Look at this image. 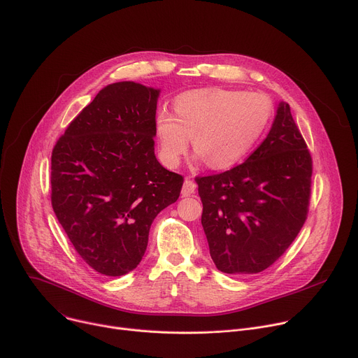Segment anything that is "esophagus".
<instances>
[{"label": "esophagus", "instance_id": "1", "mask_svg": "<svg viewBox=\"0 0 358 358\" xmlns=\"http://www.w3.org/2000/svg\"><path fill=\"white\" fill-rule=\"evenodd\" d=\"M195 189H196V184H195L191 178H185V181H184V184H182V189H181L182 196H189V195H192V194L195 192Z\"/></svg>", "mask_w": 358, "mask_h": 358}]
</instances>
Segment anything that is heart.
Masks as SVG:
<instances>
[{
	"instance_id": "heart-1",
	"label": "heart",
	"mask_w": 358,
	"mask_h": 358,
	"mask_svg": "<svg viewBox=\"0 0 358 358\" xmlns=\"http://www.w3.org/2000/svg\"><path fill=\"white\" fill-rule=\"evenodd\" d=\"M174 115L156 119V137L163 162L176 167L189 137L194 151L214 170L238 164L264 134L272 117L269 97L257 92L207 87L182 93Z\"/></svg>"
}]
</instances>
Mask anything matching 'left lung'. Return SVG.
I'll return each mask as SVG.
<instances>
[{
    "instance_id": "8db88e82",
    "label": "left lung",
    "mask_w": 358,
    "mask_h": 358,
    "mask_svg": "<svg viewBox=\"0 0 358 358\" xmlns=\"http://www.w3.org/2000/svg\"><path fill=\"white\" fill-rule=\"evenodd\" d=\"M313 162L287 103L246 162L195 177L210 255L224 273H259L292 245L310 206Z\"/></svg>"
}]
</instances>
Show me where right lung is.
Returning <instances> with one entry per match:
<instances>
[{
	"instance_id": "right-lung-1",
	"label": "right lung",
	"mask_w": 358,
	"mask_h": 358,
	"mask_svg": "<svg viewBox=\"0 0 358 358\" xmlns=\"http://www.w3.org/2000/svg\"><path fill=\"white\" fill-rule=\"evenodd\" d=\"M159 92L108 85L52 150L54 213L79 257L101 275L122 276L140 264L152 221L181 192L184 177L155 156Z\"/></svg>"
}]
</instances>
